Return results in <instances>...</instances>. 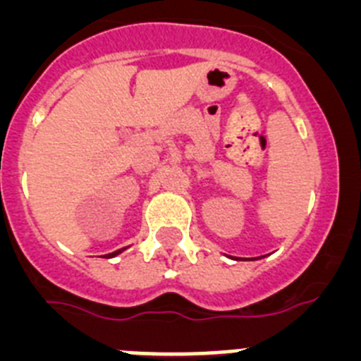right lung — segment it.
Segmentation results:
<instances>
[{
    "instance_id": "add662e5",
    "label": "right lung",
    "mask_w": 361,
    "mask_h": 361,
    "mask_svg": "<svg viewBox=\"0 0 361 361\" xmlns=\"http://www.w3.org/2000/svg\"><path fill=\"white\" fill-rule=\"evenodd\" d=\"M121 251H123V250H117V251H114V253H110V255H108V258H110V257H116V255H119Z\"/></svg>"
}]
</instances>
